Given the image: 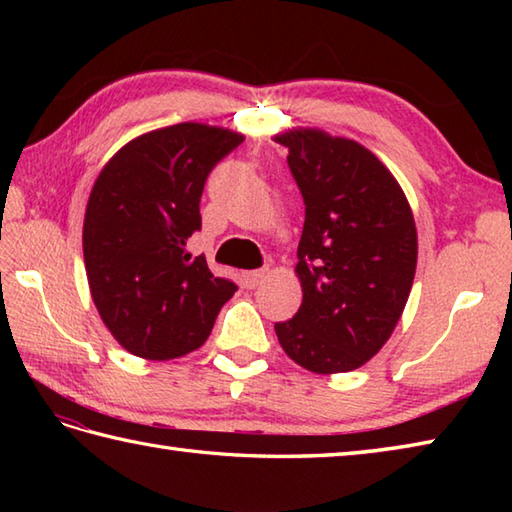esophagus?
<instances>
[{
	"label": "esophagus",
	"mask_w": 512,
	"mask_h": 512,
	"mask_svg": "<svg viewBox=\"0 0 512 512\" xmlns=\"http://www.w3.org/2000/svg\"><path fill=\"white\" fill-rule=\"evenodd\" d=\"M268 270H246V273H242V281L246 288H255L264 281Z\"/></svg>",
	"instance_id": "obj_1"
}]
</instances>
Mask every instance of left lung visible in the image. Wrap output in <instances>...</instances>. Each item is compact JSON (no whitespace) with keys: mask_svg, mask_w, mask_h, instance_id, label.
Wrapping results in <instances>:
<instances>
[{"mask_svg":"<svg viewBox=\"0 0 512 512\" xmlns=\"http://www.w3.org/2000/svg\"><path fill=\"white\" fill-rule=\"evenodd\" d=\"M288 147L306 222L295 266L299 312L275 323L284 352L314 374H341L380 352L407 306L418 233L405 191L356 140L319 127L275 134Z\"/></svg>","mask_w":512,"mask_h":512,"instance_id":"left-lung-1","label":"left lung"}]
</instances>
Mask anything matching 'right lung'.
Instances as JSON below:
<instances>
[{
    "instance_id": "obj_1",
    "label": "right lung",
    "mask_w": 512,
    "mask_h": 512,
    "mask_svg": "<svg viewBox=\"0 0 512 512\" xmlns=\"http://www.w3.org/2000/svg\"><path fill=\"white\" fill-rule=\"evenodd\" d=\"M244 134L178 123L140 134L105 162L83 220L90 295L105 328L129 354L180 358L209 339L235 295L187 242L202 224L200 198L217 160Z\"/></svg>"
}]
</instances>
